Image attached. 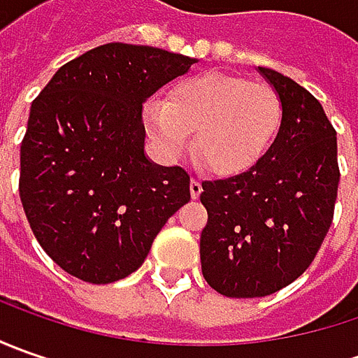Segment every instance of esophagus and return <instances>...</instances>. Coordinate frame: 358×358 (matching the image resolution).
I'll return each instance as SVG.
<instances>
[{
	"label": "esophagus",
	"instance_id": "obj_1",
	"mask_svg": "<svg viewBox=\"0 0 358 358\" xmlns=\"http://www.w3.org/2000/svg\"><path fill=\"white\" fill-rule=\"evenodd\" d=\"M189 189H191V197H193V199H197V197L201 195V191H203L199 179H195V177H193V179H191V185H189Z\"/></svg>",
	"mask_w": 358,
	"mask_h": 358
}]
</instances>
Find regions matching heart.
I'll use <instances>...</instances> for the list:
<instances>
[{"mask_svg":"<svg viewBox=\"0 0 358 358\" xmlns=\"http://www.w3.org/2000/svg\"><path fill=\"white\" fill-rule=\"evenodd\" d=\"M282 121L279 93L267 83L225 73L177 81L167 101L145 105V127L165 157L195 149L219 175L253 169L268 151Z\"/></svg>","mask_w":358,"mask_h":358,"instance_id":"b5f03b06","label":"heart"}]
</instances>
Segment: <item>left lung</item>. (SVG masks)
I'll list each match as a JSON object with an SVG mask.
<instances>
[{"label": "left lung", "instance_id": "1", "mask_svg": "<svg viewBox=\"0 0 358 358\" xmlns=\"http://www.w3.org/2000/svg\"><path fill=\"white\" fill-rule=\"evenodd\" d=\"M259 73L279 93L282 121L253 169L203 181L207 225L201 271L217 293L253 299L299 279L333 223L338 189L337 131L309 91L275 69Z\"/></svg>", "mask_w": 358, "mask_h": 358}]
</instances>
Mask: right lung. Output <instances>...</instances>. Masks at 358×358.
<instances>
[{
	"label": "right lung",
	"instance_id": "right-lung-1",
	"mask_svg": "<svg viewBox=\"0 0 358 358\" xmlns=\"http://www.w3.org/2000/svg\"><path fill=\"white\" fill-rule=\"evenodd\" d=\"M197 59L105 43L51 77L21 141L20 197L43 251L69 275L107 285L143 265L151 243L191 199L189 175L145 157L147 97Z\"/></svg>",
	"mask_w": 358,
	"mask_h": 358
}]
</instances>
